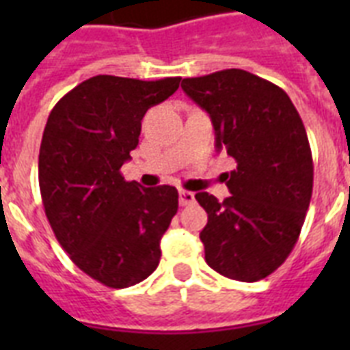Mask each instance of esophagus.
Listing matches in <instances>:
<instances>
[{
    "label": "esophagus",
    "instance_id": "1",
    "mask_svg": "<svg viewBox=\"0 0 350 350\" xmlns=\"http://www.w3.org/2000/svg\"><path fill=\"white\" fill-rule=\"evenodd\" d=\"M194 203V194L191 191H180V205L185 207V205H191Z\"/></svg>",
    "mask_w": 350,
    "mask_h": 350
}]
</instances>
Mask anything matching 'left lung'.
<instances>
[{
  "label": "left lung",
  "mask_w": 350,
  "mask_h": 350,
  "mask_svg": "<svg viewBox=\"0 0 350 350\" xmlns=\"http://www.w3.org/2000/svg\"><path fill=\"white\" fill-rule=\"evenodd\" d=\"M181 89L213 120L216 148L236 161L230 196L196 200L208 214L205 261L238 282H258L287 260L312 196V154L287 92L241 68L185 78Z\"/></svg>",
  "instance_id": "1"
}]
</instances>
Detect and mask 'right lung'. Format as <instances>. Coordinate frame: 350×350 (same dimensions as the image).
<instances>
[{"mask_svg": "<svg viewBox=\"0 0 350 350\" xmlns=\"http://www.w3.org/2000/svg\"><path fill=\"white\" fill-rule=\"evenodd\" d=\"M180 79L94 76L46 120L38 163L46 219L70 260L107 287H132L156 271L159 239L178 213L176 187L143 189L120 169L137 147L145 112Z\"/></svg>", "mask_w": 350, "mask_h": 350, "instance_id": "right-lung-1", "label": "right lung"}]
</instances>
